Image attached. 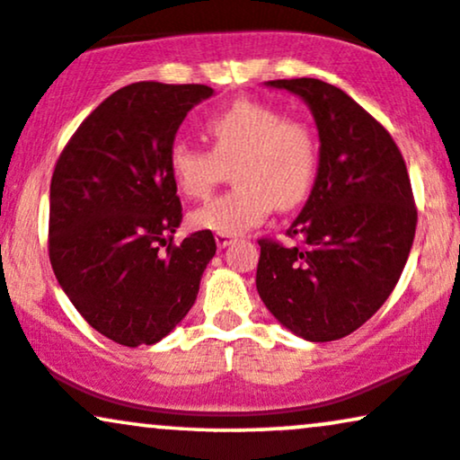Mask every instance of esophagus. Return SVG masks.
I'll return each mask as SVG.
<instances>
[{
	"label": "esophagus",
	"mask_w": 460,
	"mask_h": 460,
	"mask_svg": "<svg viewBox=\"0 0 460 460\" xmlns=\"http://www.w3.org/2000/svg\"><path fill=\"white\" fill-rule=\"evenodd\" d=\"M215 243H217L219 250H224V247L232 245V243H234V239H232V236H228V234H215Z\"/></svg>",
	"instance_id": "1"
}]
</instances>
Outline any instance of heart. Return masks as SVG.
Segmentation results:
<instances>
[{"label": "heart", "mask_w": 460, "mask_h": 460, "mask_svg": "<svg viewBox=\"0 0 460 460\" xmlns=\"http://www.w3.org/2000/svg\"><path fill=\"white\" fill-rule=\"evenodd\" d=\"M210 150L176 139L167 167L182 196L199 199L213 191L224 165L236 161L232 178L239 187L210 199L191 215L199 230L241 234L262 224L278 204L293 208L310 193L316 174V139L310 127L288 120L258 101H234L204 124Z\"/></svg>", "instance_id": "b5f03b06"}]
</instances>
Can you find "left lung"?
<instances>
[{
    "mask_svg": "<svg viewBox=\"0 0 460 460\" xmlns=\"http://www.w3.org/2000/svg\"><path fill=\"white\" fill-rule=\"evenodd\" d=\"M264 85L299 96L318 131L314 187L288 234L304 247L261 241L256 288L295 336L332 342L364 325L401 279L415 236L407 165L364 107L321 79Z\"/></svg>",
    "mask_w": 460,
    "mask_h": 460,
    "instance_id": "1",
    "label": "left lung"
}]
</instances>
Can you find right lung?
Returning a JSON list of instances; mask_svg holds the SVG:
<instances>
[{
  "instance_id": "obj_1",
  "label": "right lung",
  "mask_w": 460,
  "mask_h": 460,
  "mask_svg": "<svg viewBox=\"0 0 460 460\" xmlns=\"http://www.w3.org/2000/svg\"><path fill=\"white\" fill-rule=\"evenodd\" d=\"M208 85L139 81L75 131L51 178L49 258L90 327L122 347L156 344L196 304L213 232L172 245L182 208L167 153Z\"/></svg>"
}]
</instances>
